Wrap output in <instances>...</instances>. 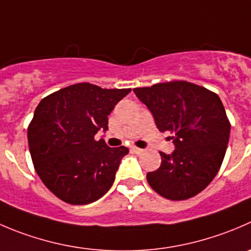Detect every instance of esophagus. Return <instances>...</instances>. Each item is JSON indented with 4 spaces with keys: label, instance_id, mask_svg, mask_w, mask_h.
<instances>
[{
    "label": "esophagus",
    "instance_id": "esophagus-1",
    "mask_svg": "<svg viewBox=\"0 0 251 251\" xmlns=\"http://www.w3.org/2000/svg\"><path fill=\"white\" fill-rule=\"evenodd\" d=\"M131 151H132L133 153H137V154H140V153L143 152V150H141V148H138V147H135V146H133V147H131Z\"/></svg>",
    "mask_w": 251,
    "mask_h": 251
}]
</instances>
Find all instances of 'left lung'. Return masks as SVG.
<instances>
[{
	"instance_id": "obj_1",
	"label": "left lung",
	"mask_w": 251,
	"mask_h": 251,
	"mask_svg": "<svg viewBox=\"0 0 251 251\" xmlns=\"http://www.w3.org/2000/svg\"><path fill=\"white\" fill-rule=\"evenodd\" d=\"M160 132H170L175 150L159 152L162 164L147 174L153 190L169 200H186L205 189L220 170L230 124L220 97L186 81L133 89Z\"/></svg>"
}]
</instances>
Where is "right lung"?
<instances>
[{
    "label": "right lung",
    "mask_w": 251,
    "mask_h": 251,
    "mask_svg": "<svg viewBox=\"0 0 251 251\" xmlns=\"http://www.w3.org/2000/svg\"><path fill=\"white\" fill-rule=\"evenodd\" d=\"M130 92L77 83L36 106L28 127L29 151L39 177L60 200L87 205L109 191L128 150L109 147L96 135L108 130V115Z\"/></svg>",
    "instance_id": "obj_1"
}]
</instances>
